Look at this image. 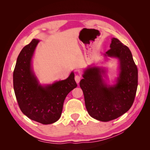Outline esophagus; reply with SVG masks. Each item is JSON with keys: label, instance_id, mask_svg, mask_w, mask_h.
I'll return each mask as SVG.
<instances>
[{"label": "esophagus", "instance_id": "esophagus-1", "mask_svg": "<svg viewBox=\"0 0 150 150\" xmlns=\"http://www.w3.org/2000/svg\"><path fill=\"white\" fill-rule=\"evenodd\" d=\"M81 79V76L76 75V76H75V77H74V79H75V81H76V82L77 83H78V84L80 82Z\"/></svg>", "mask_w": 150, "mask_h": 150}]
</instances>
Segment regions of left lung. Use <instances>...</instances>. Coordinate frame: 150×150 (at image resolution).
I'll list each match as a JSON object with an SVG mask.
<instances>
[{"label": "left lung", "instance_id": "left-lung-1", "mask_svg": "<svg viewBox=\"0 0 150 150\" xmlns=\"http://www.w3.org/2000/svg\"><path fill=\"white\" fill-rule=\"evenodd\" d=\"M110 48L104 56L118 59L116 83L108 85L103 78L106 69L98 66L86 69L79 83L89 115L104 122L116 119L129 110L138 87V69L129 48L116 38H112Z\"/></svg>", "mask_w": 150, "mask_h": 150}]
</instances>
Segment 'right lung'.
Returning a JSON list of instances; mask_svg holds the SVG:
<instances>
[{
    "label": "right lung",
    "instance_id": "right-lung-1",
    "mask_svg": "<svg viewBox=\"0 0 150 150\" xmlns=\"http://www.w3.org/2000/svg\"><path fill=\"white\" fill-rule=\"evenodd\" d=\"M39 42V40L34 39L21 51L13 73V89L21 111L32 120L49 125L60 118L65 98L77 84L73 72L65 80L39 84L32 67Z\"/></svg>",
    "mask_w": 150,
    "mask_h": 150
}]
</instances>
